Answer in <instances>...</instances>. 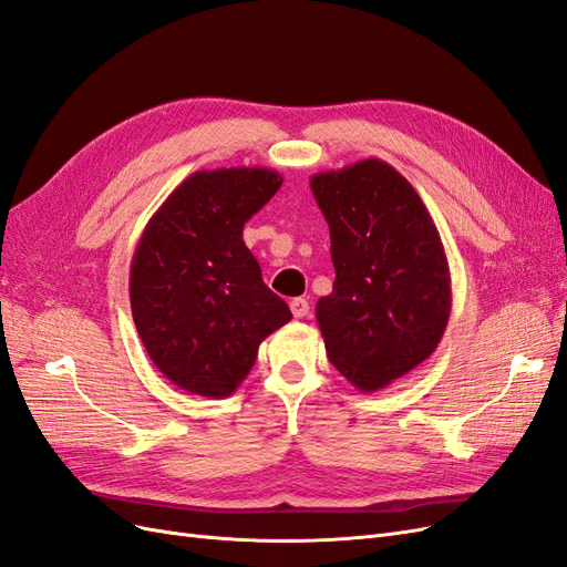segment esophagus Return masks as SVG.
<instances>
[{
    "mask_svg": "<svg viewBox=\"0 0 567 567\" xmlns=\"http://www.w3.org/2000/svg\"><path fill=\"white\" fill-rule=\"evenodd\" d=\"M289 308H291V316H295V318H306L310 306H308V301H306V299H291Z\"/></svg>",
    "mask_w": 567,
    "mask_h": 567,
    "instance_id": "34e87169",
    "label": "esophagus"
}]
</instances>
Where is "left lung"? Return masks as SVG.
Returning a JSON list of instances; mask_svg holds the SVG:
<instances>
[{"label":"left lung","instance_id":"1","mask_svg":"<svg viewBox=\"0 0 567 567\" xmlns=\"http://www.w3.org/2000/svg\"><path fill=\"white\" fill-rule=\"evenodd\" d=\"M334 285L316 318L327 358L362 393L386 389L441 343L452 310L445 247L410 181L370 157L320 172Z\"/></svg>","mask_w":567,"mask_h":567}]
</instances>
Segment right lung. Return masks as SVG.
Masks as SVG:
<instances>
[{
    "instance_id": "add662e5",
    "label": "right lung",
    "mask_w": 567,
    "mask_h": 567,
    "mask_svg": "<svg viewBox=\"0 0 567 567\" xmlns=\"http://www.w3.org/2000/svg\"><path fill=\"white\" fill-rule=\"evenodd\" d=\"M282 186L266 167L203 169L172 190L136 245L130 299L155 368L193 395L228 398L261 341L291 320L243 228Z\"/></svg>"
}]
</instances>
